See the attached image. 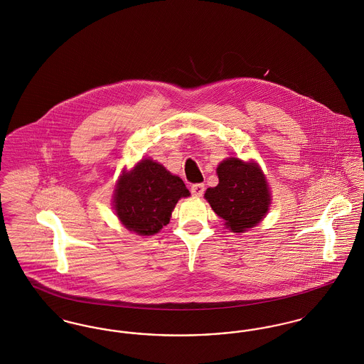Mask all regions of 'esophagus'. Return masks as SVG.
<instances>
[{"instance_id":"obj_1","label":"esophagus","mask_w":364,"mask_h":364,"mask_svg":"<svg viewBox=\"0 0 364 364\" xmlns=\"http://www.w3.org/2000/svg\"><path fill=\"white\" fill-rule=\"evenodd\" d=\"M191 192L193 196H202L205 193V186L203 184H193L191 187Z\"/></svg>"}]
</instances>
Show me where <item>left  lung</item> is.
I'll return each mask as SVG.
<instances>
[{
  "mask_svg": "<svg viewBox=\"0 0 364 364\" xmlns=\"http://www.w3.org/2000/svg\"><path fill=\"white\" fill-rule=\"evenodd\" d=\"M217 174L218 186L205 193L214 213L235 233L258 225L272 205V193L259 165L232 156L218 165Z\"/></svg>",
  "mask_w": 364,
  "mask_h": 364,
  "instance_id": "obj_1",
  "label": "left lung"
}]
</instances>
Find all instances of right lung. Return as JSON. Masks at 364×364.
I'll list each match as a JSON object with an SVG mask.
<instances>
[{
  "label": "right lung",
  "instance_id": "add662e5",
  "mask_svg": "<svg viewBox=\"0 0 364 364\" xmlns=\"http://www.w3.org/2000/svg\"><path fill=\"white\" fill-rule=\"evenodd\" d=\"M184 181L153 159H141L122 172L113 206L122 225L140 236H151L169 224L176 203L190 196Z\"/></svg>",
  "mask_w": 364,
  "mask_h": 364
}]
</instances>
